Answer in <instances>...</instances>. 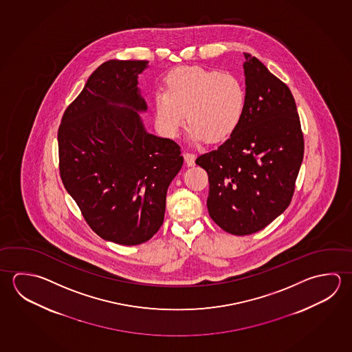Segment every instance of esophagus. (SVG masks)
<instances>
[{
	"label": "esophagus",
	"mask_w": 352,
	"mask_h": 352,
	"mask_svg": "<svg viewBox=\"0 0 352 352\" xmlns=\"http://www.w3.org/2000/svg\"><path fill=\"white\" fill-rule=\"evenodd\" d=\"M195 158H197V155H192V153H188V152L184 153V161L188 167H194L195 166Z\"/></svg>",
	"instance_id": "obj_1"
}]
</instances>
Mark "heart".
Masks as SVG:
<instances>
[{"label": "heart", "instance_id": "1", "mask_svg": "<svg viewBox=\"0 0 352 352\" xmlns=\"http://www.w3.org/2000/svg\"><path fill=\"white\" fill-rule=\"evenodd\" d=\"M246 93L232 74L201 67H179L168 73L163 91L153 96L155 122L163 136L173 138L189 124L194 142H221L240 124Z\"/></svg>", "mask_w": 352, "mask_h": 352}]
</instances>
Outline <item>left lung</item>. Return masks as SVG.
<instances>
[{
    "label": "left lung",
    "instance_id": "left-lung-1",
    "mask_svg": "<svg viewBox=\"0 0 352 352\" xmlns=\"http://www.w3.org/2000/svg\"><path fill=\"white\" fill-rule=\"evenodd\" d=\"M245 58L246 106L240 124L219 148L195 161L209 175L210 217L237 236L265 228L289 206L304 155L289 87L256 56Z\"/></svg>",
    "mask_w": 352,
    "mask_h": 352
}]
</instances>
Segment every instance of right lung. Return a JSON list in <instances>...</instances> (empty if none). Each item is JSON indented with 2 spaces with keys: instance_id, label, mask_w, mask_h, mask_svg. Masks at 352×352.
Returning <instances> with one entry per match:
<instances>
[{
  "instance_id": "add662e5",
  "label": "right lung",
  "mask_w": 352,
  "mask_h": 352,
  "mask_svg": "<svg viewBox=\"0 0 352 352\" xmlns=\"http://www.w3.org/2000/svg\"><path fill=\"white\" fill-rule=\"evenodd\" d=\"M146 60H109L90 75L58 131L65 189L101 239L135 246L160 230L168 186L183 166L180 147L148 133L138 112Z\"/></svg>"
}]
</instances>
